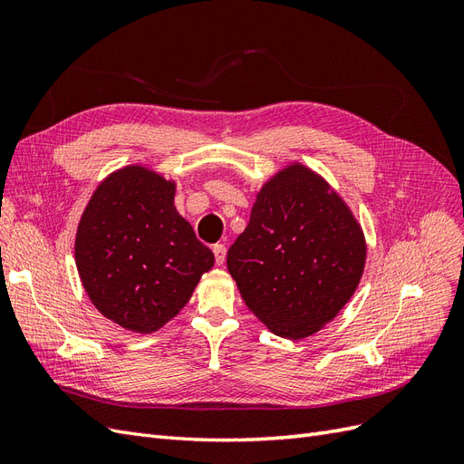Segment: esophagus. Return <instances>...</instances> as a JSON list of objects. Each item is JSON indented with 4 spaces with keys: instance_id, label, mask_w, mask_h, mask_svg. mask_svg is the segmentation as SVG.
Wrapping results in <instances>:
<instances>
[{
    "instance_id": "1",
    "label": "esophagus",
    "mask_w": 464,
    "mask_h": 464,
    "mask_svg": "<svg viewBox=\"0 0 464 464\" xmlns=\"http://www.w3.org/2000/svg\"><path fill=\"white\" fill-rule=\"evenodd\" d=\"M215 251V259H217V265H224V261H227V246L224 244H217L213 247Z\"/></svg>"
}]
</instances>
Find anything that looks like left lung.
<instances>
[{
    "label": "left lung",
    "mask_w": 464,
    "mask_h": 464,
    "mask_svg": "<svg viewBox=\"0 0 464 464\" xmlns=\"http://www.w3.org/2000/svg\"><path fill=\"white\" fill-rule=\"evenodd\" d=\"M366 251L341 195L312 168L290 162L256 193L227 265L247 310L294 341L321 331L353 298Z\"/></svg>",
    "instance_id": "left-lung-1"
}]
</instances>
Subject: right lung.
<instances>
[{
    "instance_id": "1",
    "label": "right lung",
    "mask_w": 464,
    "mask_h": 464,
    "mask_svg": "<svg viewBox=\"0 0 464 464\" xmlns=\"http://www.w3.org/2000/svg\"><path fill=\"white\" fill-rule=\"evenodd\" d=\"M176 181L143 164L106 176L82 210L75 265L92 305L150 334L184 307L215 256L174 205Z\"/></svg>"
}]
</instances>
